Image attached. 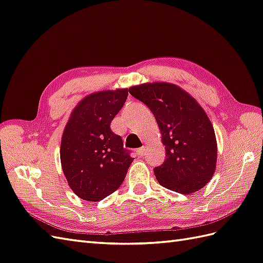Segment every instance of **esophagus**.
<instances>
[{"label": "esophagus", "mask_w": 263, "mask_h": 263, "mask_svg": "<svg viewBox=\"0 0 263 263\" xmlns=\"http://www.w3.org/2000/svg\"><path fill=\"white\" fill-rule=\"evenodd\" d=\"M145 153H146V146L140 147V148H138V149H137V154H138L139 156H144V155H145Z\"/></svg>", "instance_id": "esophagus-1"}]
</instances>
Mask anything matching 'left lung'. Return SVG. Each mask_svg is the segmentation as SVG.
<instances>
[{
  "instance_id": "8db88e82",
  "label": "left lung",
  "mask_w": 263,
  "mask_h": 263,
  "mask_svg": "<svg viewBox=\"0 0 263 263\" xmlns=\"http://www.w3.org/2000/svg\"><path fill=\"white\" fill-rule=\"evenodd\" d=\"M129 92L149 108L161 132L166 158L154 170L159 184L181 194L205 186L216 168L217 143L213 125L197 100L164 81L133 86Z\"/></svg>"
}]
</instances>
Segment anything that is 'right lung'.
I'll return each mask as SVG.
<instances>
[{
  "label": "right lung",
  "mask_w": 263,
  "mask_h": 263,
  "mask_svg": "<svg viewBox=\"0 0 263 263\" xmlns=\"http://www.w3.org/2000/svg\"><path fill=\"white\" fill-rule=\"evenodd\" d=\"M128 88L87 95L73 110L61 137L60 161L68 185L85 201L98 202L124 182L133 158L110 123L124 106Z\"/></svg>",
  "instance_id": "add662e5"
}]
</instances>
